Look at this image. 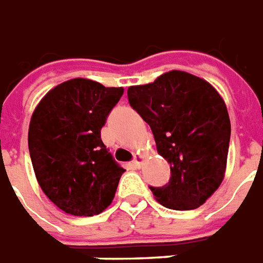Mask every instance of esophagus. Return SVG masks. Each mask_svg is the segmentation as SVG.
Segmentation results:
<instances>
[{
    "instance_id": "obj_1",
    "label": "esophagus",
    "mask_w": 263,
    "mask_h": 263,
    "mask_svg": "<svg viewBox=\"0 0 263 263\" xmlns=\"http://www.w3.org/2000/svg\"><path fill=\"white\" fill-rule=\"evenodd\" d=\"M143 158H144V157H143L141 154H136L135 158H133V165H135V167H137V168H139V167H141Z\"/></svg>"
}]
</instances>
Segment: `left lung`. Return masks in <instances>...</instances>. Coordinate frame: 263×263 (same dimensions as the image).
<instances>
[{
  "instance_id": "1",
  "label": "left lung",
  "mask_w": 263,
  "mask_h": 263,
  "mask_svg": "<svg viewBox=\"0 0 263 263\" xmlns=\"http://www.w3.org/2000/svg\"><path fill=\"white\" fill-rule=\"evenodd\" d=\"M127 98L170 163L168 184L150 187L156 200L177 211L202 205L227 168L231 122L219 93L198 76L170 70L153 83L130 86Z\"/></svg>"
}]
</instances>
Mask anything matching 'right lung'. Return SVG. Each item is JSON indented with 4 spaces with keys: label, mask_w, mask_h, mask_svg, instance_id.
Segmentation results:
<instances>
[{
    "label": "right lung",
    "mask_w": 263,
    "mask_h": 263,
    "mask_svg": "<svg viewBox=\"0 0 263 263\" xmlns=\"http://www.w3.org/2000/svg\"><path fill=\"white\" fill-rule=\"evenodd\" d=\"M123 87L76 78L55 86L35 107L28 130L33 171L42 191L62 211L93 217L110 205L124 173L100 130Z\"/></svg>",
    "instance_id": "obj_1"
}]
</instances>
